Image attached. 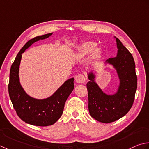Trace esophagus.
<instances>
[{"instance_id":"esophagus-1","label":"esophagus","mask_w":149,"mask_h":149,"mask_svg":"<svg viewBox=\"0 0 149 149\" xmlns=\"http://www.w3.org/2000/svg\"><path fill=\"white\" fill-rule=\"evenodd\" d=\"M75 81L77 83H84L86 81V77L82 74H78L75 78Z\"/></svg>"}]
</instances>
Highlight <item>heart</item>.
I'll use <instances>...</instances> for the list:
<instances>
[{
  "mask_svg": "<svg viewBox=\"0 0 149 149\" xmlns=\"http://www.w3.org/2000/svg\"><path fill=\"white\" fill-rule=\"evenodd\" d=\"M97 43L92 41L84 42L77 47L75 56L78 58H83L91 54L93 60H98L102 56V49L97 46Z\"/></svg>",
  "mask_w": 149,
  "mask_h": 149,
  "instance_id": "obj_1",
  "label": "heart"
}]
</instances>
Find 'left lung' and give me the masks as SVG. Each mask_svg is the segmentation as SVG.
<instances>
[{"label":"left lung","instance_id":"1","mask_svg":"<svg viewBox=\"0 0 149 149\" xmlns=\"http://www.w3.org/2000/svg\"><path fill=\"white\" fill-rule=\"evenodd\" d=\"M116 39L117 55L104 62L115 69L119 84L115 93L107 94L99 87L96 81V72H87L89 81L87 84L89 97V111L94 119L108 123L125 116L131 108L137 89V76L132 55L121 41Z\"/></svg>","mask_w":149,"mask_h":149}]
</instances>
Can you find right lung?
Returning a JSON list of instances; mask_svg holds the SVG:
<instances>
[{"instance_id": "right-lung-1", "label": "right lung", "mask_w": 149, "mask_h": 149, "mask_svg": "<svg viewBox=\"0 0 149 149\" xmlns=\"http://www.w3.org/2000/svg\"><path fill=\"white\" fill-rule=\"evenodd\" d=\"M53 33L38 36L29 40L18 53L10 73L8 91L15 110L21 120L36 126H49L61 117L66 100L74 89V78L68 79L52 95L37 99L28 95L20 82L19 68L22 54L36 42L44 40Z\"/></svg>"}]
</instances>
